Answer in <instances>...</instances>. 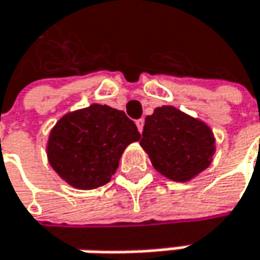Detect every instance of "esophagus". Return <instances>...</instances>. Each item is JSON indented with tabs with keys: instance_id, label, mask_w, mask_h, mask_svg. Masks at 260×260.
Segmentation results:
<instances>
[{
	"instance_id": "34e87169",
	"label": "esophagus",
	"mask_w": 260,
	"mask_h": 260,
	"mask_svg": "<svg viewBox=\"0 0 260 260\" xmlns=\"http://www.w3.org/2000/svg\"><path fill=\"white\" fill-rule=\"evenodd\" d=\"M144 124H145V119L144 118H141V119H138L136 121V125H138V130L142 133V130H144Z\"/></svg>"
}]
</instances>
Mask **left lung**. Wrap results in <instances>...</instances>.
Segmentation results:
<instances>
[{"mask_svg": "<svg viewBox=\"0 0 260 260\" xmlns=\"http://www.w3.org/2000/svg\"><path fill=\"white\" fill-rule=\"evenodd\" d=\"M141 146L157 172L187 182L211 165L215 138L204 121L174 106H160L145 118Z\"/></svg>", "mask_w": 260, "mask_h": 260, "instance_id": "obj_1", "label": "left lung"}]
</instances>
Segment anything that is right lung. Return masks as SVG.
<instances>
[{"label": "right lung", "instance_id": "add662e5", "mask_svg": "<svg viewBox=\"0 0 260 260\" xmlns=\"http://www.w3.org/2000/svg\"><path fill=\"white\" fill-rule=\"evenodd\" d=\"M141 139L136 124L122 111L94 103L61 116L48 139L52 169L79 190H92L111 181L119 158Z\"/></svg>", "mask_w": 260, "mask_h": 260}]
</instances>
